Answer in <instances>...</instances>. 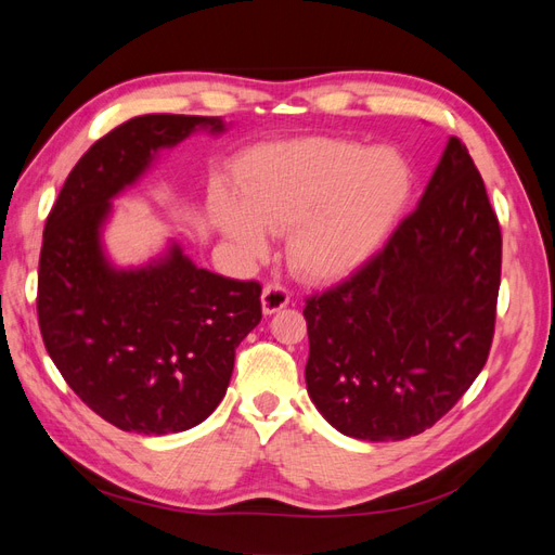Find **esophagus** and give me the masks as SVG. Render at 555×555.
Listing matches in <instances>:
<instances>
[{
	"mask_svg": "<svg viewBox=\"0 0 555 555\" xmlns=\"http://www.w3.org/2000/svg\"><path fill=\"white\" fill-rule=\"evenodd\" d=\"M289 304V289L280 282H268L261 294V306L266 314H273Z\"/></svg>",
	"mask_w": 555,
	"mask_h": 555,
	"instance_id": "esophagus-1",
	"label": "esophagus"
}]
</instances>
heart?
<instances>
[{
    "label": "heart",
    "mask_w": 555,
    "mask_h": 555,
    "mask_svg": "<svg viewBox=\"0 0 555 555\" xmlns=\"http://www.w3.org/2000/svg\"><path fill=\"white\" fill-rule=\"evenodd\" d=\"M236 182L241 198L220 192L212 217L245 257H263L268 233L292 227L294 271L338 280L389 241L412 198L414 171L393 147L310 137L249 150Z\"/></svg>",
    "instance_id": "obj_1"
}]
</instances>
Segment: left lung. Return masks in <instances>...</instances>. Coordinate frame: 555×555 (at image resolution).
Masks as SVG:
<instances>
[{
	"label": "left lung",
	"instance_id": "left-lung-1",
	"mask_svg": "<svg viewBox=\"0 0 555 555\" xmlns=\"http://www.w3.org/2000/svg\"><path fill=\"white\" fill-rule=\"evenodd\" d=\"M500 266L498 215L451 137L416 210L377 255L306 298V382L326 422L373 442L438 424L489 359Z\"/></svg>",
	"mask_w": 555,
	"mask_h": 555
}]
</instances>
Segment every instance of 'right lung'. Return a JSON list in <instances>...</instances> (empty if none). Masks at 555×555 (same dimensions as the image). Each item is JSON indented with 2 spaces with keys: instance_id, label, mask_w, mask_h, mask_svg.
I'll return each instance as SVG.
<instances>
[{
  "instance_id": "add662e5",
  "label": "right lung",
  "mask_w": 555,
  "mask_h": 555,
  "mask_svg": "<svg viewBox=\"0 0 555 555\" xmlns=\"http://www.w3.org/2000/svg\"><path fill=\"white\" fill-rule=\"evenodd\" d=\"M196 127L198 115H139L78 159L46 217L37 314L64 382L108 424L166 435L204 422L220 405L236 347L261 322V284L196 268L180 247L141 271H115L99 227L111 196L137 180L159 147Z\"/></svg>"
}]
</instances>
